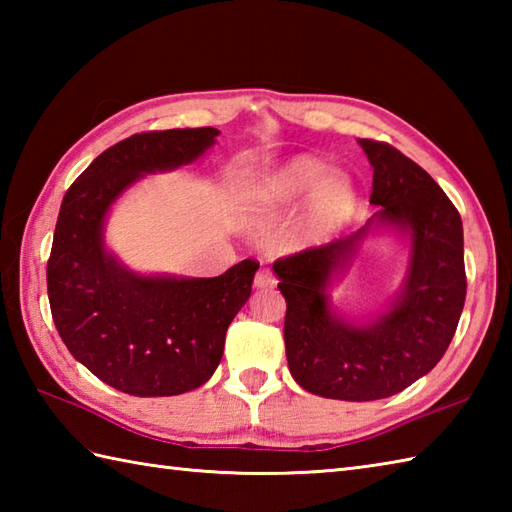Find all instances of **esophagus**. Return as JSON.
I'll list each match as a JSON object with an SVG mask.
<instances>
[{"instance_id":"1","label":"esophagus","mask_w":512,"mask_h":512,"mask_svg":"<svg viewBox=\"0 0 512 512\" xmlns=\"http://www.w3.org/2000/svg\"><path fill=\"white\" fill-rule=\"evenodd\" d=\"M277 284V279L273 277V273L270 270L262 268L259 273L255 275V288H273Z\"/></svg>"}]
</instances>
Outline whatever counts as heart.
Masks as SVG:
<instances>
[{
  "label": "heart",
  "mask_w": 512,
  "mask_h": 512,
  "mask_svg": "<svg viewBox=\"0 0 512 512\" xmlns=\"http://www.w3.org/2000/svg\"><path fill=\"white\" fill-rule=\"evenodd\" d=\"M330 167L314 156H297L270 173L257 195V206L264 215L290 211L310 193L306 220L301 233L308 242H321L350 220L356 206L352 182L341 173H328Z\"/></svg>",
  "instance_id": "heart-1"
}]
</instances>
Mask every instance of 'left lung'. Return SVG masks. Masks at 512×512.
<instances>
[{"label":"left lung","mask_w":512,"mask_h":512,"mask_svg":"<svg viewBox=\"0 0 512 512\" xmlns=\"http://www.w3.org/2000/svg\"><path fill=\"white\" fill-rule=\"evenodd\" d=\"M378 211L350 237L275 262L286 299L284 341L297 383L323 398L378 400L429 374L447 352L466 299L462 220L438 182L387 143L361 138ZM389 227L410 239V264L390 308L356 324L331 310L327 288L362 239Z\"/></svg>","instance_id":"obj_1"}]
</instances>
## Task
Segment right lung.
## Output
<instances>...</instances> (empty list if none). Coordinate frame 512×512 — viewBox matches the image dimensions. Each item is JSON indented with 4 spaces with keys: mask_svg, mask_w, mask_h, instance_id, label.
<instances>
[{
    "mask_svg": "<svg viewBox=\"0 0 512 512\" xmlns=\"http://www.w3.org/2000/svg\"><path fill=\"white\" fill-rule=\"evenodd\" d=\"M217 134L198 127L129 136L105 149L61 202L48 259L54 325L76 361L129 396H178L204 385L250 297L255 259L209 279L140 275L105 246L112 204L147 173L191 165Z\"/></svg>",
    "mask_w": 512,
    "mask_h": 512,
    "instance_id": "obj_1",
    "label": "right lung"
}]
</instances>
